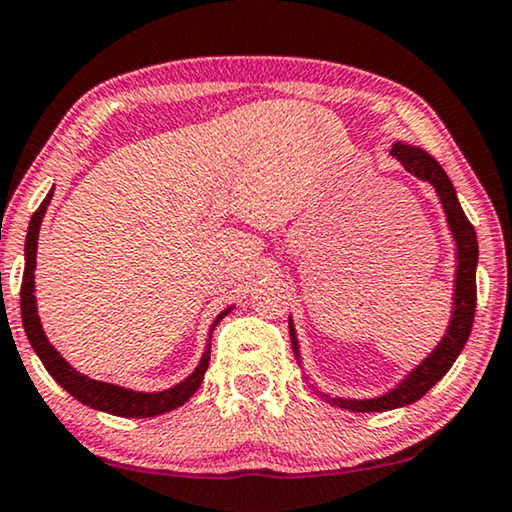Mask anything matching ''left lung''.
<instances>
[{
  "instance_id": "1",
  "label": "left lung",
  "mask_w": 512,
  "mask_h": 512,
  "mask_svg": "<svg viewBox=\"0 0 512 512\" xmlns=\"http://www.w3.org/2000/svg\"><path fill=\"white\" fill-rule=\"evenodd\" d=\"M391 156L398 158L404 170L414 174V177L430 181L441 197V204H444L448 225H451V232L457 241L455 310H453L451 326H448L444 340L439 342L437 349H434V352L427 356L425 361L418 365V368L411 372V375L404 379L398 388H395V391H391L388 395H381V398H375V400L331 398L333 404H338L342 409H352V411H388V409H398V407H404V404L421 400L423 395L453 368L455 358L460 356L464 345H467L471 326H474V315H476L478 241H476L474 225L469 223V218L464 216L460 202H457L451 179H448L444 167H441L430 154H425L423 149L395 142L391 149ZM289 324H292V319H289ZM289 335H292L294 354L299 356L294 326H289Z\"/></svg>"
}]
</instances>
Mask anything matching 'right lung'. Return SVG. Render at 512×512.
I'll return each mask as SVG.
<instances>
[{
	"instance_id": "add662e5",
	"label": "right lung",
	"mask_w": 512,
	"mask_h": 512,
	"mask_svg": "<svg viewBox=\"0 0 512 512\" xmlns=\"http://www.w3.org/2000/svg\"><path fill=\"white\" fill-rule=\"evenodd\" d=\"M52 200V190L48 197L41 202V207L34 211L32 220H29V232H27V243H25V273H22V287H20V315H22V326H25V333L29 342H32L34 352L41 358V363L45 365V370L50 372L52 379L57 381L61 388H66L68 393L73 395L75 400H80L87 407H94L98 411H108L112 416H124V418H151L158 414H165V411H172L181 407L183 402L190 400L197 388H200L204 372L209 368V358H211V347H207L204 352L200 365H197L193 375L188 379H183L181 384H177L170 391L163 393H135L128 391V388H119L112 384H105V381H96L89 379L85 375H80L78 370H73L64 358L59 356L55 347L50 345L48 338L41 329V319L36 315V296H34V269H36V241H38V230H41V220L43 213L48 209V204ZM232 308H227L225 312H220L216 326L220 319H223L227 312ZM211 326V331H213Z\"/></svg>"
}]
</instances>
